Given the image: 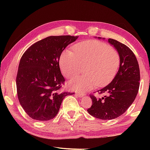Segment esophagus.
<instances>
[{
  "mask_svg": "<svg viewBox=\"0 0 150 150\" xmlns=\"http://www.w3.org/2000/svg\"><path fill=\"white\" fill-rule=\"evenodd\" d=\"M76 95H77L78 96H79V97H82V96H85V94L83 93H76Z\"/></svg>",
  "mask_w": 150,
  "mask_h": 150,
  "instance_id": "obj_1",
  "label": "esophagus"
}]
</instances>
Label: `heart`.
<instances>
[{
	"label": "heart",
	"mask_w": 150,
	"mask_h": 150,
	"mask_svg": "<svg viewBox=\"0 0 150 150\" xmlns=\"http://www.w3.org/2000/svg\"><path fill=\"white\" fill-rule=\"evenodd\" d=\"M62 53L59 67L68 79L77 75L83 66H87L85 76L72 79L68 85L72 89L88 91L97 86L104 87L115 79L120 66L118 53L106 43L98 40H86Z\"/></svg>",
	"instance_id": "obj_1"
}]
</instances>
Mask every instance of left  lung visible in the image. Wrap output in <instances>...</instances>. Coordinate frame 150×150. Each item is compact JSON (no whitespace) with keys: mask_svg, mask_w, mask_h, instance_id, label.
Returning a JSON list of instances; mask_svg holds the SVG:
<instances>
[{"mask_svg":"<svg viewBox=\"0 0 150 150\" xmlns=\"http://www.w3.org/2000/svg\"><path fill=\"white\" fill-rule=\"evenodd\" d=\"M108 41L120 55V67L110 84L97 91L107 95L102 98L91 95L93 104L87 110L91 116L101 120H112L123 115L135 100L140 81L139 65L132 51L117 40L109 38Z\"/></svg>","mask_w":150,"mask_h":150,"instance_id":"obj_1","label":"left lung"}]
</instances>
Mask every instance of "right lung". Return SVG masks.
I'll list each match as a JSON object with an SVG mask.
<instances>
[{
    "mask_svg": "<svg viewBox=\"0 0 150 150\" xmlns=\"http://www.w3.org/2000/svg\"><path fill=\"white\" fill-rule=\"evenodd\" d=\"M79 36H49L31 45L20 59L16 76L19 102L30 118L39 121L54 118L66 96L61 92L65 79L61 73L60 55Z\"/></svg>",
    "mask_w": 150,
    "mask_h": 150,
    "instance_id": "1",
    "label": "right lung"
}]
</instances>
